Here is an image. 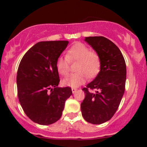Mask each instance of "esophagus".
Segmentation results:
<instances>
[{"label":"esophagus","mask_w":147,"mask_h":147,"mask_svg":"<svg viewBox=\"0 0 147 147\" xmlns=\"http://www.w3.org/2000/svg\"><path fill=\"white\" fill-rule=\"evenodd\" d=\"M77 90H78V89L77 88H72V93H75L77 92Z\"/></svg>","instance_id":"esophagus-1"}]
</instances>
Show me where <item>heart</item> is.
I'll list each match as a JSON object with an SVG mask.
<instances>
[{
    "label": "heart",
    "instance_id": "heart-1",
    "mask_svg": "<svg viewBox=\"0 0 147 147\" xmlns=\"http://www.w3.org/2000/svg\"><path fill=\"white\" fill-rule=\"evenodd\" d=\"M69 61H78L76 71L62 81L64 86L78 87L86 80L87 76L92 78L99 73L101 67V60L97 53L90 51L84 44L77 42L74 44L66 54V57H60L56 62V69L62 76L69 73Z\"/></svg>",
    "mask_w": 147,
    "mask_h": 147
}]
</instances>
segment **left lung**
<instances>
[{"instance_id":"left-lung-1","label":"left lung","mask_w":147,"mask_h":147,"mask_svg":"<svg viewBox=\"0 0 147 147\" xmlns=\"http://www.w3.org/2000/svg\"><path fill=\"white\" fill-rule=\"evenodd\" d=\"M84 41L99 55L101 67L94 80L82 89L85 97L81 112L87 122L100 124L110 119L119 107L125 90L126 63L119 47L107 38L86 37Z\"/></svg>"}]
</instances>
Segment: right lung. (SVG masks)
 Wrapping results in <instances>:
<instances>
[{
  "label": "right lung",
  "mask_w": 147,
  "mask_h": 147,
  "mask_svg": "<svg viewBox=\"0 0 147 147\" xmlns=\"http://www.w3.org/2000/svg\"><path fill=\"white\" fill-rule=\"evenodd\" d=\"M68 41H43L24 55L17 72L18 96L26 115L40 125H49L61 117L70 87H57L60 79L56 62Z\"/></svg>",
  "instance_id": "1"
}]
</instances>
